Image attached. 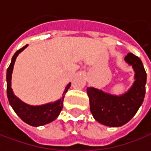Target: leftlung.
<instances>
[{
	"label": "left lung",
	"mask_w": 151,
	"mask_h": 151,
	"mask_svg": "<svg viewBox=\"0 0 151 151\" xmlns=\"http://www.w3.org/2000/svg\"><path fill=\"white\" fill-rule=\"evenodd\" d=\"M134 71V82L128 91L113 95L94 87L87 88L90 111L94 118L108 127H121L136 114L145 95L146 73L141 60L132 53L124 58Z\"/></svg>",
	"instance_id": "obj_1"
}]
</instances>
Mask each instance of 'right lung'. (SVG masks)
Wrapping results in <instances>:
<instances>
[{
	"mask_svg": "<svg viewBox=\"0 0 151 151\" xmlns=\"http://www.w3.org/2000/svg\"><path fill=\"white\" fill-rule=\"evenodd\" d=\"M28 45H26L23 48L16 51L12 58V62L6 71V93H7V98H8L11 106L14 110L17 115L24 122L34 127H39V126L45 125L47 123L51 122L59 116L63 107L64 96L67 93V91L68 90V88H70L71 83H69L66 86L63 94V97L55 102L47 103L41 106H30L23 102L21 100H19L16 95H14L11 87L12 86V82H11L12 74V70H13L17 56Z\"/></svg>",
	"mask_w": 151,
	"mask_h": 151,
	"instance_id": "1",
	"label": "right lung"
}]
</instances>
